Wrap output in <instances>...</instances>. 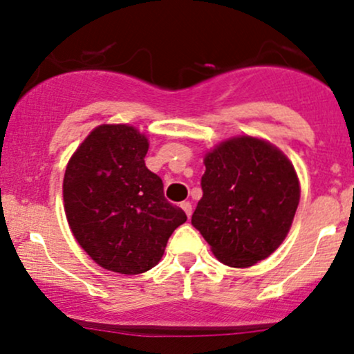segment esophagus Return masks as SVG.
<instances>
[{"label": "esophagus", "instance_id": "1", "mask_svg": "<svg viewBox=\"0 0 354 354\" xmlns=\"http://www.w3.org/2000/svg\"><path fill=\"white\" fill-rule=\"evenodd\" d=\"M181 208H183V211H185L186 216H188V218L191 216V214H193V205H191L189 201H183Z\"/></svg>", "mask_w": 354, "mask_h": 354}]
</instances>
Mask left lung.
I'll use <instances>...</instances> for the list:
<instances>
[{
    "label": "left lung",
    "instance_id": "8db88e82",
    "mask_svg": "<svg viewBox=\"0 0 354 354\" xmlns=\"http://www.w3.org/2000/svg\"><path fill=\"white\" fill-rule=\"evenodd\" d=\"M205 166L191 225L225 265L248 268L268 258L286 238L299 203L291 161L265 140L236 136L206 154Z\"/></svg>",
    "mask_w": 354,
    "mask_h": 354
}]
</instances>
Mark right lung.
I'll return each instance as SVG.
<instances>
[{
    "instance_id": "1",
    "label": "right lung",
    "mask_w": 354,
    "mask_h": 354,
    "mask_svg": "<svg viewBox=\"0 0 354 354\" xmlns=\"http://www.w3.org/2000/svg\"><path fill=\"white\" fill-rule=\"evenodd\" d=\"M148 138L129 124H101L66 166L63 200L76 241L101 268L140 274L160 263L166 243L186 221L165 198L163 181L146 168Z\"/></svg>"
}]
</instances>
